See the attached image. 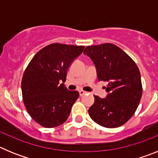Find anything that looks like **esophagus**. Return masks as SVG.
I'll return each mask as SVG.
<instances>
[{
	"label": "esophagus",
	"instance_id": "1",
	"mask_svg": "<svg viewBox=\"0 0 158 158\" xmlns=\"http://www.w3.org/2000/svg\"><path fill=\"white\" fill-rule=\"evenodd\" d=\"M86 93H87V92H85V91H83V90H80V91H79V94H80L81 96H84V95H85Z\"/></svg>",
	"mask_w": 158,
	"mask_h": 158
}]
</instances>
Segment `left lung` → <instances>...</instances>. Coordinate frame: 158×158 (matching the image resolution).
Instances as JSON below:
<instances>
[{
	"label": "left lung",
	"mask_w": 158,
	"mask_h": 158,
	"mask_svg": "<svg viewBox=\"0 0 158 158\" xmlns=\"http://www.w3.org/2000/svg\"><path fill=\"white\" fill-rule=\"evenodd\" d=\"M84 54L93 60L99 81H107L108 93L102 99L94 96L89 114L97 124L115 128L126 123L138 108L142 94L140 71L134 60L112 43L89 46Z\"/></svg>",
	"instance_id": "left-lung-1"
}]
</instances>
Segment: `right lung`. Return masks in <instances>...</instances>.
<instances>
[{
  "label": "right lung",
  "mask_w": 158,
  "mask_h": 158,
  "mask_svg": "<svg viewBox=\"0 0 158 158\" xmlns=\"http://www.w3.org/2000/svg\"><path fill=\"white\" fill-rule=\"evenodd\" d=\"M84 46L52 43L36 53L23 73L22 96L27 112L43 127L62 125L79 97L63 83L72 62L83 52Z\"/></svg>",
  "instance_id": "right-lung-1"
}]
</instances>
